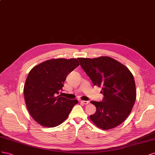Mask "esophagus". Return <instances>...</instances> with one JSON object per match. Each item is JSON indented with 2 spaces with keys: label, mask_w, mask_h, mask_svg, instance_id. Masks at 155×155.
Here are the masks:
<instances>
[{
  "label": "esophagus",
  "mask_w": 155,
  "mask_h": 155,
  "mask_svg": "<svg viewBox=\"0 0 155 155\" xmlns=\"http://www.w3.org/2000/svg\"><path fill=\"white\" fill-rule=\"evenodd\" d=\"M81 103H82V104H89L90 103H89V101H81Z\"/></svg>",
  "instance_id": "34e87169"
}]
</instances>
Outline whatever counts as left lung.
Returning <instances> with one entry per match:
<instances>
[{"label":"left lung","instance_id":"obj_1","mask_svg":"<svg viewBox=\"0 0 155 155\" xmlns=\"http://www.w3.org/2000/svg\"><path fill=\"white\" fill-rule=\"evenodd\" d=\"M82 68L94 86L102 87L103 101H91L96 107L90 116L91 121L103 130L119 125L130 114L136 98L134 77L126 66L108 56L78 58Z\"/></svg>","mask_w":155,"mask_h":155}]
</instances>
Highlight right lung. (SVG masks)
Masks as SVG:
<instances>
[{
    "mask_svg": "<svg viewBox=\"0 0 155 155\" xmlns=\"http://www.w3.org/2000/svg\"><path fill=\"white\" fill-rule=\"evenodd\" d=\"M80 65L75 58L51 59L34 67L28 73L23 94L30 116L39 125L54 127L69 116L77 99L59 94L69 73Z\"/></svg>",
    "mask_w": 155,
    "mask_h": 155,
    "instance_id": "add662e5",
    "label": "right lung"
}]
</instances>
